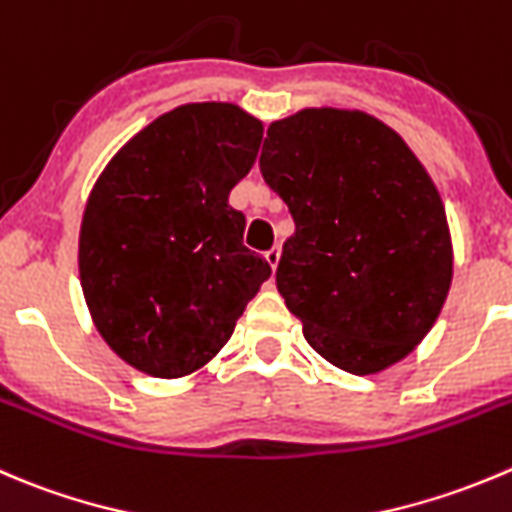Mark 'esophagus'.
I'll return each instance as SVG.
<instances>
[{"label":"esophagus","mask_w":512,"mask_h":512,"mask_svg":"<svg viewBox=\"0 0 512 512\" xmlns=\"http://www.w3.org/2000/svg\"><path fill=\"white\" fill-rule=\"evenodd\" d=\"M280 255H282V250H280V247H277V245L272 247V250L265 252V260L270 262L272 270H277V265H280Z\"/></svg>","instance_id":"1"}]
</instances>
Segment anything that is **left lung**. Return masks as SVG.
Here are the masks:
<instances>
[{
    "instance_id": "obj_1",
    "label": "left lung",
    "mask_w": 512,
    "mask_h": 512,
    "mask_svg": "<svg viewBox=\"0 0 512 512\" xmlns=\"http://www.w3.org/2000/svg\"><path fill=\"white\" fill-rule=\"evenodd\" d=\"M260 172L295 220L277 290L327 362L370 375L438 320L453 280L438 190L403 137L362 112L272 122Z\"/></svg>"
}]
</instances>
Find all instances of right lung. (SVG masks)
<instances>
[{
    "label": "right lung",
    "mask_w": 512,
    "mask_h": 512,
    "mask_svg": "<svg viewBox=\"0 0 512 512\" xmlns=\"http://www.w3.org/2000/svg\"><path fill=\"white\" fill-rule=\"evenodd\" d=\"M260 142L262 122L235 104H185L132 137L94 185L79 235L84 300L137 370L182 377L210 362L270 277L227 202Z\"/></svg>",
    "instance_id": "add662e5"
}]
</instances>
